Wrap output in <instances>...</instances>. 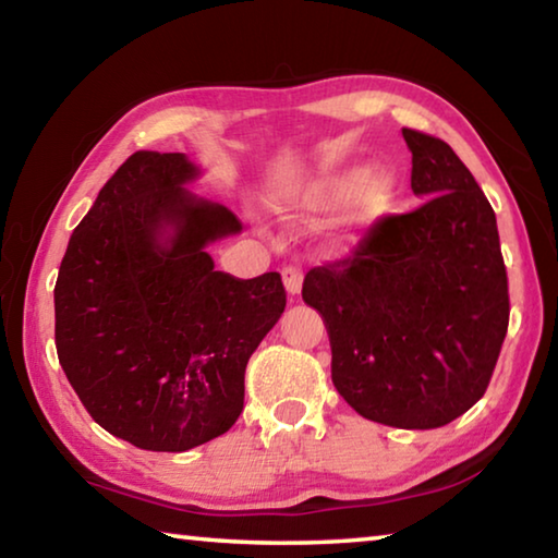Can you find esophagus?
Masks as SVG:
<instances>
[{
  "label": "esophagus",
  "instance_id": "1",
  "mask_svg": "<svg viewBox=\"0 0 558 558\" xmlns=\"http://www.w3.org/2000/svg\"><path fill=\"white\" fill-rule=\"evenodd\" d=\"M282 282H286V290L290 295H298L300 288H303V270L295 268V265H286V268L280 270Z\"/></svg>",
  "mask_w": 558,
  "mask_h": 558
}]
</instances>
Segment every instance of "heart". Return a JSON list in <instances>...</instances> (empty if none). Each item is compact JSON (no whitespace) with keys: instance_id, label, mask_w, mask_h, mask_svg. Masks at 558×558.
<instances>
[{"instance_id":"heart-1","label":"heart","mask_w":558,"mask_h":558,"mask_svg":"<svg viewBox=\"0 0 558 558\" xmlns=\"http://www.w3.org/2000/svg\"><path fill=\"white\" fill-rule=\"evenodd\" d=\"M350 198V223L369 226L392 208L395 181L383 171L344 168V171L327 173L320 181L307 185L300 203L307 210H332Z\"/></svg>"}]
</instances>
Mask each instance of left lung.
<instances>
[{
  "label": "left lung",
  "instance_id": "left-lung-1",
  "mask_svg": "<svg viewBox=\"0 0 558 558\" xmlns=\"http://www.w3.org/2000/svg\"><path fill=\"white\" fill-rule=\"evenodd\" d=\"M420 208L383 216L348 258L305 276L332 385L365 420L445 427L484 397L509 327L497 216L452 146L402 129Z\"/></svg>",
  "mask_w": 558,
  "mask_h": 558
}]
</instances>
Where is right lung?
Segmentation results:
<instances>
[{
	"mask_svg": "<svg viewBox=\"0 0 558 558\" xmlns=\"http://www.w3.org/2000/svg\"><path fill=\"white\" fill-rule=\"evenodd\" d=\"M183 154L136 151L74 228L54 288L57 355L113 437L185 452L243 412L245 365L286 311L278 272L241 280L206 245L241 231L183 189Z\"/></svg>",
	"mask_w": 558,
	"mask_h": 558,
	"instance_id": "obj_1",
	"label": "right lung"
}]
</instances>
